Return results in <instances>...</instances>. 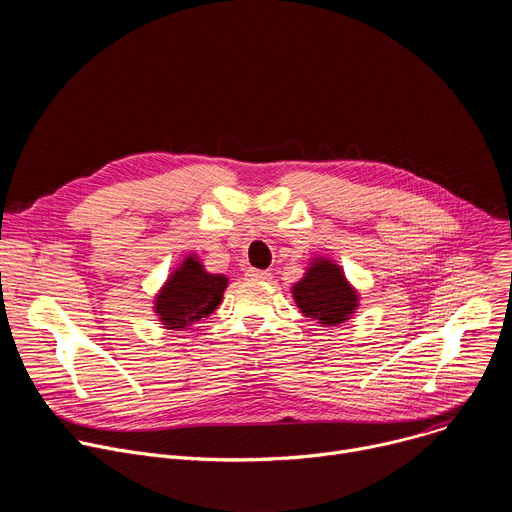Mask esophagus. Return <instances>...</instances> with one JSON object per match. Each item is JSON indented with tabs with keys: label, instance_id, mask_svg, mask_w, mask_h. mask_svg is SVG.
I'll return each instance as SVG.
<instances>
[{
	"label": "esophagus",
	"instance_id": "esophagus-1",
	"mask_svg": "<svg viewBox=\"0 0 512 512\" xmlns=\"http://www.w3.org/2000/svg\"><path fill=\"white\" fill-rule=\"evenodd\" d=\"M251 281H269L271 279V273L269 271H261V269H247L245 273Z\"/></svg>",
	"mask_w": 512,
	"mask_h": 512
}]
</instances>
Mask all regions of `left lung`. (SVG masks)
Masks as SVG:
<instances>
[{
  "mask_svg": "<svg viewBox=\"0 0 512 512\" xmlns=\"http://www.w3.org/2000/svg\"><path fill=\"white\" fill-rule=\"evenodd\" d=\"M291 296L306 318L324 328L348 322L360 306L358 289L346 279L344 269L322 255L310 259L304 277L291 285Z\"/></svg>",
  "mask_w": 512,
  "mask_h": 512,
  "instance_id": "1",
  "label": "left lung"
}]
</instances>
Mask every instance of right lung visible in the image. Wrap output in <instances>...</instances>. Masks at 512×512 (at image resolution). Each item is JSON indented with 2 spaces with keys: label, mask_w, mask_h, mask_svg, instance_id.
<instances>
[{
  "label": "right lung",
  "mask_w": 512,
  "mask_h": 512,
  "mask_svg": "<svg viewBox=\"0 0 512 512\" xmlns=\"http://www.w3.org/2000/svg\"><path fill=\"white\" fill-rule=\"evenodd\" d=\"M227 285L225 273L206 271L202 259L190 253L158 289L154 314L166 330H188L221 306Z\"/></svg>",
  "instance_id": "obj_1"
}]
</instances>
